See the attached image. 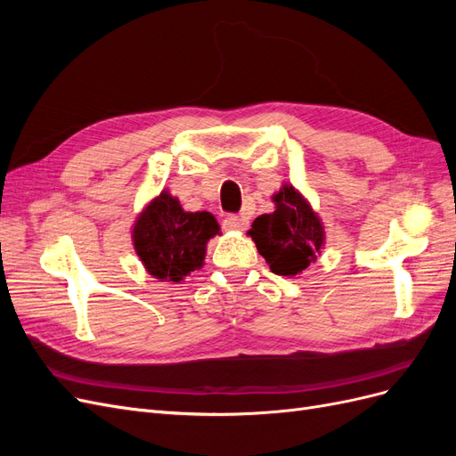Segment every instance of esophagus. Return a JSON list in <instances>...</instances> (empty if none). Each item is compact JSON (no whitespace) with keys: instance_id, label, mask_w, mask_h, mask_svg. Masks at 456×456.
Segmentation results:
<instances>
[{"instance_id":"obj_1","label":"esophagus","mask_w":456,"mask_h":456,"mask_svg":"<svg viewBox=\"0 0 456 456\" xmlns=\"http://www.w3.org/2000/svg\"><path fill=\"white\" fill-rule=\"evenodd\" d=\"M247 223H249V220H247L245 216H238V215H230V216H226L224 218V230H236V232H240V230H245L247 228Z\"/></svg>"}]
</instances>
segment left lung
Wrapping results in <instances>:
<instances>
[{"label":"left lung","mask_w":456,"mask_h":456,"mask_svg":"<svg viewBox=\"0 0 456 456\" xmlns=\"http://www.w3.org/2000/svg\"><path fill=\"white\" fill-rule=\"evenodd\" d=\"M272 200L275 211L256 216L247 233L273 273L293 278L315 262L317 255H322L325 243L323 224L310 203L291 184H283Z\"/></svg>","instance_id":"8db88e82"}]
</instances>
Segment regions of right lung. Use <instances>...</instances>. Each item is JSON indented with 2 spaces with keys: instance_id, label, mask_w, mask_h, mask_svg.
<instances>
[{
  "instance_id": "obj_1",
  "label": "right lung",
  "mask_w": 456,
  "mask_h": 456,
  "mask_svg": "<svg viewBox=\"0 0 456 456\" xmlns=\"http://www.w3.org/2000/svg\"><path fill=\"white\" fill-rule=\"evenodd\" d=\"M216 233L220 228L211 213H188L163 190L136 218L133 245L150 275L181 283L203 266L207 241Z\"/></svg>"
}]
</instances>
